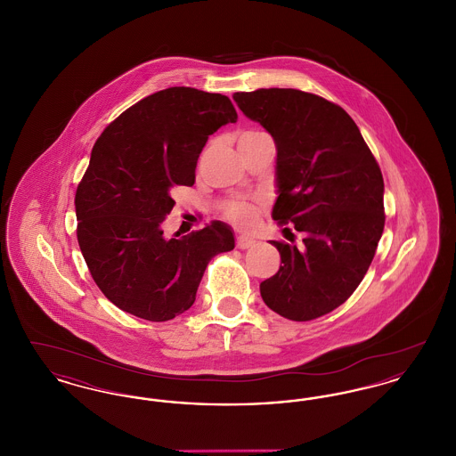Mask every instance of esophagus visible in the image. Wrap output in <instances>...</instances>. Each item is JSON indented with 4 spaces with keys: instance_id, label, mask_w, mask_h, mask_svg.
<instances>
[{
    "instance_id": "obj_1",
    "label": "esophagus",
    "mask_w": 456,
    "mask_h": 456,
    "mask_svg": "<svg viewBox=\"0 0 456 456\" xmlns=\"http://www.w3.org/2000/svg\"><path fill=\"white\" fill-rule=\"evenodd\" d=\"M255 244H256V240L244 238V236H239V238L236 239V246H238L239 249H248V248H253Z\"/></svg>"
}]
</instances>
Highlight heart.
Masks as SVG:
<instances>
[{
    "label": "heart",
    "mask_w": 456,
    "mask_h": 456,
    "mask_svg": "<svg viewBox=\"0 0 456 456\" xmlns=\"http://www.w3.org/2000/svg\"><path fill=\"white\" fill-rule=\"evenodd\" d=\"M263 131H244V133L239 134V142L258 136ZM224 216L229 218L231 222H234L239 227H249L256 220V207L249 201H244V200H234V201H229L224 207Z\"/></svg>",
    "instance_id": "b5f03b06"
}]
</instances>
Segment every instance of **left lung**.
I'll list each match as a JSON object with an SVG mask.
<instances>
[{
  "label": "left lung",
  "mask_w": 456,
  "mask_h": 456,
  "mask_svg": "<svg viewBox=\"0 0 456 456\" xmlns=\"http://www.w3.org/2000/svg\"><path fill=\"white\" fill-rule=\"evenodd\" d=\"M232 97L275 140L272 217L304 234L303 248L272 240L282 265L260 283L261 297L287 320L320 318L347 301L374 258L385 229L383 174L354 119L323 97L296 88Z\"/></svg>",
  "instance_id": "obj_1"
}]
</instances>
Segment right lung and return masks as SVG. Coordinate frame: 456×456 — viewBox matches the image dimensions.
<instances>
[{
    "mask_svg": "<svg viewBox=\"0 0 456 456\" xmlns=\"http://www.w3.org/2000/svg\"><path fill=\"white\" fill-rule=\"evenodd\" d=\"M236 121L229 97L171 87L126 109L95 142L75 195L77 238L94 282L125 313L173 320L195 303L210 260L234 249L224 222L171 239L162 224L175 190L195 184L208 136Z\"/></svg>",
    "mask_w": 456,
    "mask_h": 456,
    "instance_id": "1",
    "label": "right lung"
}]
</instances>
